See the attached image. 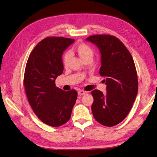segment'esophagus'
<instances>
[{"label": "esophagus", "mask_w": 157, "mask_h": 157, "mask_svg": "<svg viewBox=\"0 0 157 157\" xmlns=\"http://www.w3.org/2000/svg\"><path fill=\"white\" fill-rule=\"evenodd\" d=\"M86 93V92L85 91H84V90H78V94L79 95H84Z\"/></svg>", "instance_id": "esophagus-1"}]
</instances>
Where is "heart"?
I'll use <instances>...</instances> for the list:
<instances>
[{"label":"heart","instance_id":"b5f03b06","mask_svg":"<svg viewBox=\"0 0 157 157\" xmlns=\"http://www.w3.org/2000/svg\"><path fill=\"white\" fill-rule=\"evenodd\" d=\"M73 52L81 58L82 60L86 61V60H91L94 56V50L90 45L88 44H84V43H81L75 46L73 49ZM70 58V55L69 53L64 54L63 56V63L64 66H67L69 63V60Z\"/></svg>","mask_w":157,"mask_h":157}]
</instances>
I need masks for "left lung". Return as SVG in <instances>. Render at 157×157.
Returning <instances> with one entry per match:
<instances>
[{"mask_svg": "<svg viewBox=\"0 0 157 157\" xmlns=\"http://www.w3.org/2000/svg\"><path fill=\"white\" fill-rule=\"evenodd\" d=\"M101 52V76L106 85V94L91 91L93 116L101 125L113 127L121 123L132 109L137 95L138 82L133 58L127 47L116 37L94 35L86 39Z\"/></svg>", "mask_w": 157, "mask_h": 157, "instance_id": "left-lung-1", "label": "left lung"}]
</instances>
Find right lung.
I'll return each mask as SVG.
<instances>
[{
    "label": "right lung",
    "mask_w": 157,
    "mask_h": 157,
    "mask_svg": "<svg viewBox=\"0 0 157 157\" xmlns=\"http://www.w3.org/2000/svg\"><path fill=\"white\" fill-rule=\"evenodd\" d=\"M75 41L63 37H48L30 53L24 75V86L35 114L47 125L56 127L67 123L76 102V90L66 91L56 86L63 71L62 54Z\"/></svg>",
    "instance_id": "right-lung-1"
}]
</instances>
